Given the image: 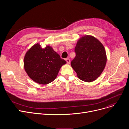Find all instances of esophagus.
Segmentation results:
<instances>
[{"label": "esophagus", "instance_id": "34e87169", "mask_svg": "<svg viewBox=\"0 0 129 129\" xmlns=\"http://www.w3.org/2000/svg\"><path fill=\"white\" fill-rule=\"evenodd\" d=\"M66 61L67 63L68 64H70V62H71L70 59H69V58H66Z\"/></svg>", "mask_w": 129, "mask_h": 129}]
</instances>
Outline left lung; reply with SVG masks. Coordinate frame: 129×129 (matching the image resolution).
<instances>
[{
  "mask_svg": "<svg viewBox=\"0 0 129 129\" xmlns=\"http://www.w3.org/2000/svg\"><path fill=\"white\" fill-rule=\"evenodd\" d=\"M76 56L71 66L77 77L90 83L98 78L107 63V55L103 44L95 37L85 35L81 37L75 47Z\"/></svg>",
  "mask_w": 129,
  "mask_h": 129,
  "instance_id": "1",
  "label": "left lung"
}]
</instances>
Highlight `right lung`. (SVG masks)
<instances>
[{"mask_svg": "<svg viewBox=\"0 0 129 129\" xmlns=\"http://www.w3.org/2000/svg\"><path fill=\"white\" fill-rule=\"evenodd\" d=\"M24 69L34 82L48 84L56 78L60 69L66 63L50 45L42 48L36 43L26 52L24 57Z\"/></svg>", "mask_w": 129, "mask_h": 129, "instance_id": "right-lung-1", "label": "right lung"}]
</instances>
